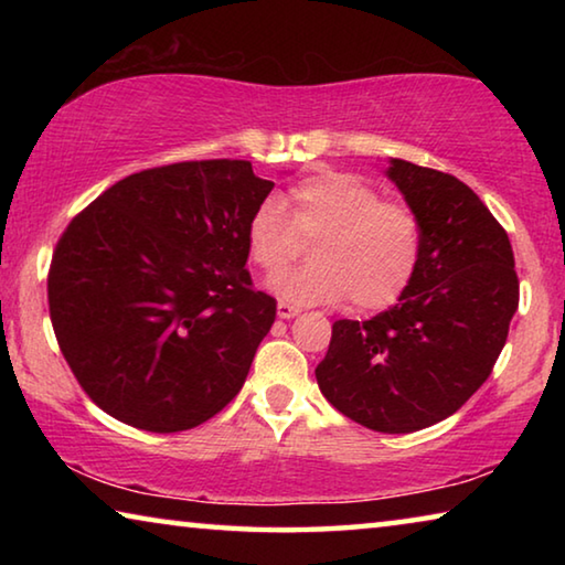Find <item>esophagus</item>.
I'll return each instance as SVG.
<instances>
[{
	"mask_svg": "<svg viewBox=\"0 0 565 565\" xmlns=\"http://www.w3.org/2000/svg\"><path fill=\"white\" fill-rule=\"evenodd\" d=\"M276 313H279V319H294L296 313H299V309L286 301H279V306H276Z\"/></svg>",
	"mask_w": 565,
	"mask_h": 565,
	"instance_id": "1",
	"label": "esophagus"
}]
</instances>
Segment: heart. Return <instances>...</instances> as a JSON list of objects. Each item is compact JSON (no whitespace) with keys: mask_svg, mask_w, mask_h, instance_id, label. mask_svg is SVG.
<instances>
[{"mask_svg":"<svg viewBox=\"0 0 565 565\" xmlns=\"http://www.w3.org/2000/svg\"><path fill=\"white\" fill-rule=\"evenodd\" d=\"M294 222L281 199L266 196L246 224V248L262 271H279L301 236H321L317 264L286 269L271 289L296 303H337L351 296L361 311L396 303L420 259V224L408 206L384 202L366 179L321 171L289 191Z\"/></svg>","mask_w":565,"mask_h":565,"instance_id":"b5f03b06","label":"heart"}]
</instances>
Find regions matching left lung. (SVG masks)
Segmentation results:
<instances>
[{"label":"left lung","mask_w":565,"mask_h":565,"mask_svg":"<svg viewBox=\"0 0 565 565\" xmlns=\"http://www.w3.org/2000/svg\"><path fill=\"white\" fill-rule=\"evenodd\" d=\"M386 177L420 224V259L398 303L333 323L317 366L329 404L381 434L456 414L491 376L519 309L509 234L463 181L388 159Z\"/></svg>","instance_id":"8db88e82"}]
</instances>
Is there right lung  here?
Instances as JSON below:
<instances>
[{
  "label": "right lung",
  "mask_w": 565,
  "mask_h": 565,
  "mask_svg": "<svg viewBox=\"0 0 565 565\" xmlns=\"http://www.w3.org/2000/svg\"><path fill=\"white\" fill-rule=\"evenodd\" d=\"M274 181L252 161L139 171L72 218L50 266V317L102 411L151 434L194 428L242 391L276 301L246 271V224Z\"/></svg>",
  "instance_id": "obj_1"
}]
</instances>
